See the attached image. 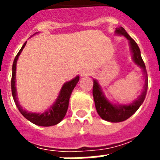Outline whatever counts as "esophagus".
<instances>
[{"label": "esophagus", "mask_w": 160, "mask_h": 160, "mask_svg": "<svg viewBox=\"0 0 160 160\" xmlns=\"http://www.w3.org/2000/svg\"><path fill=\"white\" fill-rule=\"evenodd\" d=\"M88 75H89V71H88V70H82V71L80 72V76H82V77H84V76H87Z\"/></svg>", "instance_id": "obj_1"}]
</instances>
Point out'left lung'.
<instances>
[{
    "label": "left lung",
    "instance_id": "obj_1",
    "mask_svg": "<svg viewBox=\"0 0 160 160\" xmlns=\"http://www.w3.org/2000/svg\"><path fill=\"white\" fill-rule=\"evenodd\" d=\"M114 33L118 36H124L129 41L133 61L135 65L141 68L144 73V85L141 95L134 101L129 103L128 105H119V104H113L110 102L104 95L102 88L98 82V80L93 79L94 80L93 97L95 100L97 113L100 118H102L106 121L112 122V123L124 121L127 119H129L131 115H133L144 102L145 96H146L147 89H148V76H147L146 68H145L144 61L142 60L140 50L137 43L129 36V34L127 33L126 31L121 26H119V28H115Z\"/></svg>",
    "mask_w": 160,
    "mask_h": 160
}]
</instances>
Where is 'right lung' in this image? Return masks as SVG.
<instances>
[{
  "instance_id": "obj_1",
  "label": "right lung",
  "mask_w": 160,
  "mask_h": 160,
  "mask_svg": "<svg viewBox=\"0 0 160 160\" xmlns=\"http://www.w3.org/2000/svg\"><path fill=\"white\" fill-rule=\"evenodd\" d=\"M26 43H24L21 49L16 55L15 60H14L13 65H12V77H11V92L13 96L14 101L16 103V107L18 108L19 111L23 115L26 119L31 123L39 125V126H52L59 124L65 116L67 112L68 106H69V101H70V95L72 93L74 88L77 85L78 81L80 80V76L77 75L76 77L72 79L70 81L65 83L60 89V91L58 95V97L48 109L43 113H32L28 112L25 109L22 108L18 101L17 98V93H16V63L19 56L21 55V51H23L24 47L26 46Z\"/></svg>"
}]
</instances>
